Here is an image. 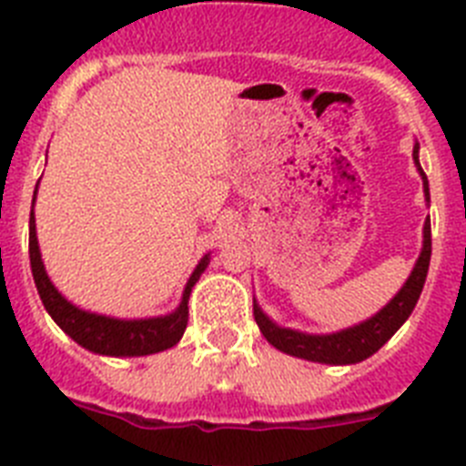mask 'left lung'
Returning a JSON list of instances; mask_svg holds the SVG:
<instances>
[{"label": "left lung", "mask_w": 466, "mask_h": 466, "mask_svg": "<svg viewBox=\"0 0 466 466\" xmlns=\"http://www.w3.org/2000/svg\"><path fill=\"white\" fill-rule=\"evenodd\" d=\"M412 160H415L417 172L422 177L424 200L429 202V181L427 174L422 172V165H420V143L417 141L415 148H412ZM429 259H431V221L427 217L422 230V252L417 257L410 276L403 282V288L393 294V299L387 306H381L375 316H370L363 323L344 328L339 332H329V335H309V332H299V329L278 325L276 320H271L261 311L257 299H254V320L259 325L266 341L273 344L278 351L288 353V356L304 358V360H311V363L325 365L360 363V360L380 351L399 332L400 325L410 318L412 309H415L417 299L422 294L424 280H427Z\"/></svg>", "instance_id": "obj_1"}]
</instances>
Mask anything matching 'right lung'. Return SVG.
<instances>
[{
	"label": "right lung",
	"instance_id": "add662e5",
	"mask_svg": "<svg viewBox=\"0 0 466 466\" xmlns=\"http://www.w3.org/2000/svg\"><path fill=\"white\" fill-rule=\"evenodd\" d=\"M39 186V184H37ZM35 198L33 195V212H30V266H33V278L37 285L39 299L44 309L54 318V323L66 332L70 339H75L79 347L86 351L98 353V356L113 358H134V356H150L160 353L165 349H172L184 337L186 325H188V297L195 282L200 280L205 268L209 266V254H205L195 271L190 273L186 282L181 301L172 313L153 318H115L103 316V313L85 311L67 301L44 268L42 252L37 242V226H35Z\"/></svg>",
	"mask_w": 466,
	"mask_h": 466
}]
</instances>
